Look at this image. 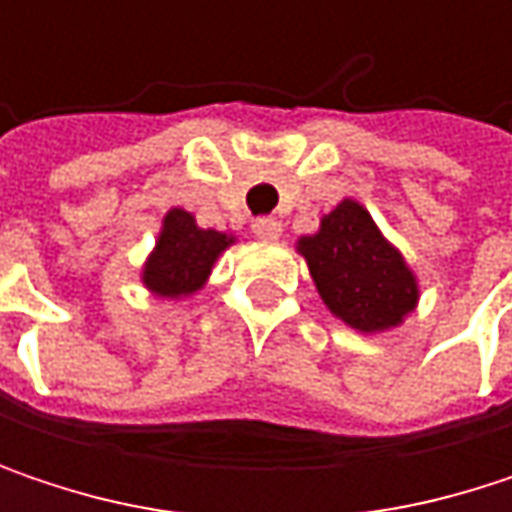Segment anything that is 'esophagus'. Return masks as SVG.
<instances>
[{
    "instance_id": "34e87169",
    "label": "esophagus",
    "mask_w": 512,
    "mask_h": 512,
    "mask_svg": "<svg viewBox=\"0 0 512 512\" xmlns=\"http://www.w3.org/2000/svg\"><path fill=\"white\" fill-rule=\"evenodd\" d=\"M252 231H255V237H260V240H278L281 237V222L272 219V216H260V219L252 222Z\"/></svg>"
}]
</instances>
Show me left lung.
I'll return each mask as SVG.
<instances>
[{"mask_svg": "<svg viewBox=\"0 0 512 512\" xmlns=\"http://www.w3.org/2000/svg\"><path fill=\"white\" fill-rule=\"evenodd\" d=\"M296 249L326 308L358 332L394 329L418 305L415 272L353 198L326 213L320 231Z\"/></svg>", "mask_w": 512, "mask_h": 512, "instance_id": "obj_1", "label": "left lung"}]
</instances>
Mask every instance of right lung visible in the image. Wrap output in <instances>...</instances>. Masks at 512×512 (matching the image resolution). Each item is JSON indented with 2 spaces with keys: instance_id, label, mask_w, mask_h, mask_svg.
<instances>
[{
  "instance_id": "right-lung-1",
  "label": "right lung",
  "mask_w": 512,
  "mask_h": 512,
  "mask_svg": "<svg viewBox=\"0 0 512 512\" xmlns=\"http://www.w3.org/2000/svg\"><path fill=\"white\" fill-rule=\"evenodd\" d=\"M231 243H234L231 234L198 228L192 213L174 207L162 219V231L156 249L142 269V281L151 293L165 299L192 296L195 290L204 287L216 257Z\"/></svg>"
}]
</instances>
